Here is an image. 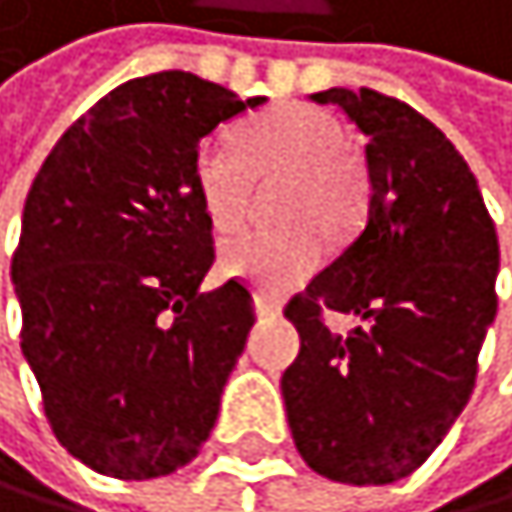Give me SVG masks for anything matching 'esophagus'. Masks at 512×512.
<instances>
[{
  "instance_id": "34e87169",
  "label": "esophagus",
  "mask_w": 512,
  "mask_h": 512,
  "mask_svg": "<svg viewBox=\"0 0 512 512\" xmlns=\"http://www.w3.org/2000/svg\"><path fill=\"white\" fill-rule=\"evenodd\" d=\"M254 314H258V318H277L280 302L270 299V295H264V292H258V295H254Z\"/></svg>"
}]
</instances>
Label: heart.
<instances>
[{"instance_id":"1","label":"heart","mask_w":512,"mask_h":512,"mask_svg":"<svg viewBox=\"0 0 512 512\" xmlns=\"http://www.w3.org/2000/svg\"><path fill=\"white\" fill-rule=\"evenodd\" d=\"M229 138H204L194 150V188L217 229H235L248 213L254 179L289 176L280 201L283 229H248L220 248L232 280L280 295L305 283L324 261V235L336 239L365 207V179L343 147V128L327 112L286 103L261 112Z\"/></svg>"}]
</instances>
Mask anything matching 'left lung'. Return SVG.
Listing matches in <instances>:
<instances>
[{"label":"left lung","mask_w":512,"mask_h":512,"mask_svg":"<svg viewBox=\"0 0 512 512\" xmlns=\"http://www.w3.org/2000/svg\"><path fill=\"white\" fill-rule=\"evenodd\" d=\"M368 138V220L340 258L286 305L302 336L283 374L305 463L343 485L412 475L469 403L478 349L497 314V232L459 150L409 103L330 87ZM327 307L363 324L346 337Z\"/></svg>","instance_id":"8db88e82"}]
</instances>
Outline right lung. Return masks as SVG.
Returning <instances> with one entry per match:
<instances>
[{
  "instance_id": "add662e5",
  "label": "right lung",
  "mask_w": 512,
  "mask_h": 512,
  "mask_svg": "<svg viewBox=\"0 0 512 512\" xmlns=\"http://www.w3.org/2000/svg\"><path fill=\"white\" fill-rule=\"evenodd\" d=\"M191 71L125 81L49 150L27 191L12 283L21 352L59 444L144 482L198 456L254 324L251 292L201 283L213 223L194 150L261 106Z\"/></svg>"
}]
</instances>
